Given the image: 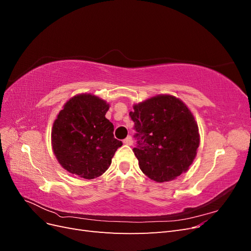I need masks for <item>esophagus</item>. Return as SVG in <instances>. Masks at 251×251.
Segmentation results:
<instances>
[{
    "label": "esophagus",
    "instance_id": "34e87169",
    "mask_svg": "<svg viewBox=\"0 0 251 251\" xmlns=\"http://www.w3.org/2000/svg\"><path fill=\"white\" fill-rule=\"evenodd\" d=\"M124 143H125V144H127V146H132V144H133V138H132V136H127V137L124 140Z\"/></svg>",
    "mask_w": 251,
    "mask_h": 251
}]
</instances>
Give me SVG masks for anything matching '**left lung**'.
I'll use <instances>...</instances> for the list:
<instances>
[{
	"instance_id": "1",
	"label": "left lung",
	"mask_w": 251,
	"mask_h": 251,
	"mask_svg": "<svg viewBox=\"0 0 251 251\" xmlns=\"http://www.w3.org/2000/svg\"><path fill=\"white\" fill-rule=\"evenodd\" d=\"M137 146L133 149L139 168L156 182L171 181L188 170L199 147L198 125L178 98L158 95L134 105Z\"/></svg>"
}]
</instances>
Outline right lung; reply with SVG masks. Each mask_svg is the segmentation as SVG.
I'll list each match as a JSON object with an SVG mask.
<instances>
[{
	"mask_svg": "<svg viewBox=\"0 0 251 251\" xmlns=\"http://www.w3.org/2000/svg\"><path fill=\"white\" fill-rule=\"evenodd\" d=\"M109 104L91 94L74 96L53 124V151L60 165L73 175L94 179L111 165L123 142L114 138V126L105 118Z\"/></svg>",
	"mask_w": 251,
	"mask_h": 251,
	"instance_id": "right-lung-1",
	"label": "right lung"
}]
</instances>
